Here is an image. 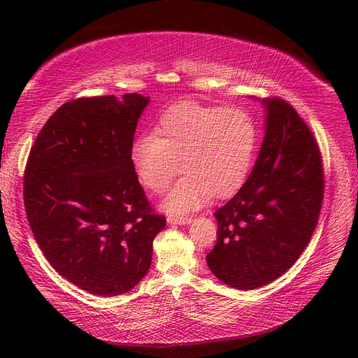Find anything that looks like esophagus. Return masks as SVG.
Returning <instances> with one entry per match:
<instances>
[{"instance_id":"1","label":"esophagus","mask_w":358,"mask_h":358,"mask_svg":"<svg viewBox=\"0 0 358 358\" xmlns=\"http://www.w3.org/2000/svg\"><path fill=\"white\" fill-rule=\"evenodd\" d=\"M167 222L170 225H187L191 222V218L189 216H185V218H183V216H169Z\"/></svg>"}]
</instances>
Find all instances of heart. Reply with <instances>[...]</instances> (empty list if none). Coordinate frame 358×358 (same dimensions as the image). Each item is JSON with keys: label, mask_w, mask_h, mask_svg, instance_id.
<instances>
[{"label": "heart", "mask_w": 358, "mask_h": 358, "mask_svg": "<svg viewBox=\"0 0 358 358\" xmlns=\"http://www.w3.org/2000/svg\"><path fill=\"white\" fill-rule=\"evenodd\" d=\"M257 124L243 107L206 106L183 101L159 117L155 133L138 136L129 161L140 183L159 194L180 170L183 176L162 209L188 213L210 197H229L251 170L257 148Z\"/></svg>", "instance_id": "1"}]
</instances>
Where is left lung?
<instances>
[{
    "label": "left lung",
    "mask_w": 358,
    "mask_h": 358,
    "mask_svg": "<svg viewBox=\"0 0 358 358\" xmlns=\"http://www.w3.org/2000/svg\"><path fill=\"white\" fill-rule=\"evenodd\" d=\"M264 138L251 175L213 215L218 241L206 255L212 273L236 289L284 275L305 251L324 196L318 145L291 104L263 100Z\"/></svg>",
    "instance_id": "obj_1"
}]
</instances>
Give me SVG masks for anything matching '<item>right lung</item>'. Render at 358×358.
<instances>
[{
	"label": "right lung",
	"instance_id": "1",
	"mask_svg": "<svg viewBox=\"0 0 358 358\" xmlns=\"http://www.w3.org/2000/svg\"><path fill=\"white\" fill-rule=\"evenodd\" d=\"M149 96H90L62 104L27 161L24 203L40 249L57 272L91 294L134 288L166 227L129 161Z\"/></svg>",
	"mask_w": 358,
	"mask_h": 358
}]
</instances>
